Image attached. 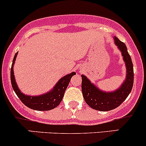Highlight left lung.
Returning a JSON list of instances; mask_svg holds the SVG:
<instances>
[{
  "label": "left lung",
  "instance_id": "8db88e82",
  "mask_svg": "<svg viewBox=\"0 0 146 146\" xmlns=\"http://www.w3.org/2000/svg\"><path fill=\"white\" fill-rule=\"evenodd\" d=\"M114 39L115 44L121 51L127 67L126 80L121 87L114 92H104L91 84L86 76H82V91L84 100L89 107L98 111H110L121 105L129 96L134 83L133 64L127 47L117 37H114Z\"/></svg>",
  "mask_w": 146,
  "mask_h": 146
}]
</instances>
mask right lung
<instances>
[{"label": "right lung", "mask_w": 146, "mask_h": 146, "mask_svg": "<svg viewBox=\"0 0 146 146\" xmlns=\"http://www.w3.org/2000/svg\"><path fill=\"white\" fill-rule=\"evenodd\" d=\"M17 54H18V52L15 54L13 59V62H12L10 78L12 88H13L14 92L16 93L17 96L21 100V101L29 108L32 109V110H37V111H48V110H52V109L58 106L62 101V98H63L64 92L68 84H69V82L72 76L76 75V73L73 72V73L66 75V76L61 78L55 86L54 89L50 92L44 94V95L39 96H25L19 90L15 82V79H14L13 66L14 62H15Z\"/></svg>", "instance_id": "1"}]
</instances>
